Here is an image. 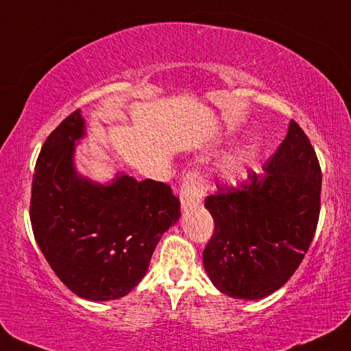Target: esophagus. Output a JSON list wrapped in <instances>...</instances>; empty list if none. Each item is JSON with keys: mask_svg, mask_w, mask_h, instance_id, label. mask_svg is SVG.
<instances>
[{"mask_svg": "<svg viewBox=\"0 0 351 351\" xmlns=\"http://www.w3.org/2000/svg\"><path fill=\"white\" fill-rule=\"evenodd\" d=\"M207 191V183L204 180V176L199 171H189L188 175L184 176L183 184H181L180 189V201L181 207L189 208L196 207L202 202L204 196H206Z\"/></svg>", "mask_w": 351, "mask_h": 351, "instance_id": "esophagus-1", "label": "esophagus"}]
</instances>
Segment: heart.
Here are the masks:
<instances>
[{
    "label": "heart",
    "mask_w": 351,
    "mask_h": 351,
    "mask_svg": "<svg viewBox=\"0 0 351 351\" xmlns=\"http://www.w3.org/2000/svg\"><path fill=\"white\" fill-rule=\"evenodd\" d=\"M246 163H247V155L245 150H237L232 155H228L227 158H223L219 167V173L223 180L230 181H237L238 178H241L243 173L246 170Z\"/></svg>",
    "instance_id": "obj_1"
}]
</instances>
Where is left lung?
Here are the masks:
<instances>
[{
  "instance_id": "obj_1",
  "label": "left lung",
  "mask_w": 351,
  "mask_h": 351,
  "mask_svg": "<svg viewBox=\"0 0 351 351\" xmlns=\"http://www.w3.org/2000/svg\"><path fill=\"white\" fill-rule=\"evenodd\" d=\"M263 170L206 197L215 232L204 250V269L217 290L237 300L265 298L287 283L317 227L321 167L295 121Z\"/></svg>"
}]
</instances>
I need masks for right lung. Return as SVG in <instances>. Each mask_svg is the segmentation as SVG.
<instances>
[{"mask_svg":"<svg viewBox=\"0 0 351 351\" xmlns=\"http://www.w3.org/2000/svg\"><path fill=\"white\" fill-rule=\"evenodd\" d=\"M84 136L79 110L48 136L35 165L30 221L40 251L73 293L118 300L144 278L162 234L180 219V199L165 183L126 173L106 184L82 176L74 154Z\"/></svg>","mask_w":351,"mask_h":351,"instance_id":"add662e5","label":"right lung"}]
</instances>
